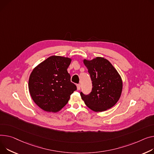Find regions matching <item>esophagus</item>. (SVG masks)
I'll return each instance as SVG.
<instances>
[{"label": "esophagus", "instance_id": "esophagus-1", "mask_svg": "<svg viewBox=\"0 0 154 154\" xmlns=\"http://www.w3.org/2000/svg\"><path fill=\"white\" fill-rule=\"evenodd\" d=\"M77 90H79L80 89V84H77Z\"/></svg>", "mask_w": 154, "mask_h": 154}]
</instances>
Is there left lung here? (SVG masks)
<instances>
[{"instance_id":"1","label":"left lung","mask_w":154,"mask_h":154,"mask_svg":"<svg viewBox=\"0 0 154 154\" xmlns=\"http://www.w3.org/2000/svg\"><path fill=\"white\" fill-rule=\"evenodd\" d=\"M92 83L91 91L88 95L80 92L85 105L95 111H104L113 106L120 98L122 82L117 70L109 61L98 57L84 60Z\"/></svg>"}]
</instances>
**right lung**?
I'll list each match as a JSON object with an SVG mask.
<instances>
[{
  "label": "right lung",
  "mask_w": 154,
  "mask_h": 154,
  "mask_svg": "<svg viewBox=\"0 0 154 154\" xmlns=\"http://www.w3.org/2000/svg\"><path fill=\"white\" fill-rule=\"evenodd\" d=\"M70 62L69 58L53 56L32 71L28 82L29 91L35 103L42 109L54 112L59 111L77 90L67 70Z\"/></svg>",
  "instance_id": "add662e5"
}]
</instances>
